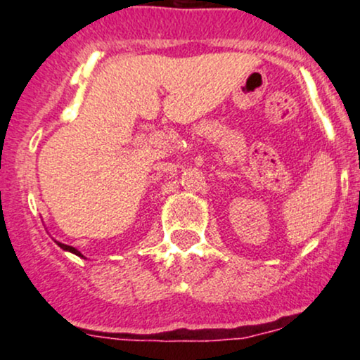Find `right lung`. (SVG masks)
Here are the masks:
<instances>
[{"label":"right lung","instance_id":"1","mask_svg":"<svg viewBox=\"0 0 360 360\" xmlns=\"http://www.w3.org/2000/svg\"><path fill=\"white\" fill-rule=\"evenodd\" d=\"M57 245L60 247V249H64V250H68V252H72V254H76V255H79V257H82V254L77 249H74V247H71V245H65V243H60V242H57Z\"/></svg>","mask_w":360,"mask_h":360}]
</instances>
